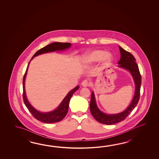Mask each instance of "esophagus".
I'll return each mask as SVG.
<instances>
[{"label": "esophagus", "mask_w": 159, "mask_h": 159, "mask_svg": "<svg viewBox=\"0 0 159 159\" xmlns=\"http://www.w3.org/2000/svg\"><path fill=\"white\" fill-rule=\"evenodd\" d=\"M81 84H82V86L83 87H88V86H89V83L88 80H84V81L82 82Z\"/></svg>", "instance_id": "obj_1"}]
</instances>
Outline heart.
I'll return each instance as SVG.
<instances>
[{
    "instance_id": "b5f03b06",
    "label": "heart",
    "mask_w": 159,
    "mask_h": 159,
    "mask_svg": "<svg viewBox=\"0 0 159 159\" xmlns=\"http://www.w3.org/2000/svg\"><path fill=\"white\" fill-rule=\"evenodd\" d=\"M102 60L103 63L105 65L110 64L113 60L111 54L106 53L102 50H95L88 53L84 57L83 61L85 64H91L95 62Z\"/></svg>"
}]
</instances>
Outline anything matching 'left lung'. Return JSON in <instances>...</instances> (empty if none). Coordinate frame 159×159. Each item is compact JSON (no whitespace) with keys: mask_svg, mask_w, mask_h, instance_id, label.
<instances>
[{"mask_svg":"<svg viewBox=\"0 0 159 159\" xmlns=\"http://www.w3.org/2000/svg\"><path fill=\"white\" fill-rule=\"evenodd\" d=\"M119 48L121 56L118 62V67L127 70L132 75L135 83V94L130 105L124 111L115 114H107L103 113L98 108L96 103L94 93L93 91H92L90 104V109L91 114L98 122L107 125H114L115 123L124 120L136 107L140 98L142 77L139 70L138 66L135 62L136 59L131 53L125 51L120 46Z\"/></svg>","mask_w":159,"mask_h":159,"instance_id":"1","label":"left lung"}]
</instances>
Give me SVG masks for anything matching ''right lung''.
Returning a JSON list of instances; mask_svg holds the SVG:
<instances>
[{
    "instance_id": "obj_1",
    "label": "right lung",
    "mask_w": 159,
    "mask_h": 159,
    "mask_svg": "<svg viewBox=\"0 0 159 159\" xmlns=\"http://www.w3.org/2000/svg\"><path fill=\"white\" fill-rule=\"evenodd\" d=\"M71 43H59V42H54L51 44H49L46 47L43 48L40 50L36 52L34 54L33 57L31 58L30 61L34 58V57L37 56L39 54L46 53L48 52H52L55 51H64L66 49H69L71 47ZM30 61L28 65L27 70L25 73V75L23 77V98L24 101V104L26 106L27 108L30 111L32 115H33L34 118L38 120L43 123H53L56 122H60L61 120L64 118L65 116L67 114L69 109V104L70 99L71 98L72 95L75 93V91L78 90L79 86H76L71 91L68 93V94L65 97L63 101L61 102L60 105L57 107V108L55 109L53 111L48 112H42L39 111L36 109L34 108V107L30 105V103L27 99V96L25 91V80L27 75V70L28 66L30 63Z\"/></svg>"
}]
</instances>
